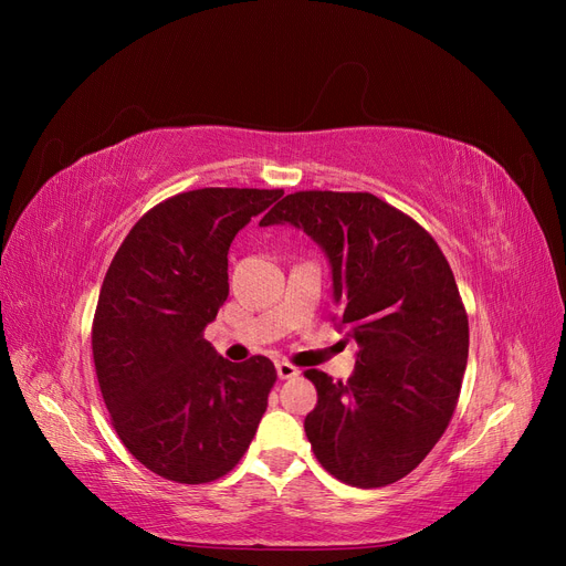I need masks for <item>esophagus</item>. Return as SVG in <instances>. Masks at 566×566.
<instances>
[{"mask_svg":"<svg viewBox=\"0 0 566 566\" xmlns=\"http://www.w3.org/2000/svg\"><path fill=\"white\" fill-rule=\"evenodd\" d=\"M301 374V369L295 367V365H291V363H286V360H282V363H277V376L282 378V380H289V378H295Z\"/></svg>","mask_w":566,"mask_h":566,"instance_id":"esophagus-1","label":"esophagus"}]
</instances>
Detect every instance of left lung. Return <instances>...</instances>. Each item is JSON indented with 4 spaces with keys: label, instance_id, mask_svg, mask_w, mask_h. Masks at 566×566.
Listing matches in <instances>:
<instances>
[{
    "label": "left lung",
    "instance_id": "left-lung-1",
    "mask_svg": "<svg viewBox=\"0 0 566 566\" xmlns=\"http://www.w3.org/2000/svg\"><path fill=\"white\" fill-rule=\"evenodd\" d=\"M277 222L305 229L328 254L339 323L360 348L346 382L305 371L318 392L305 418L314 457L344 484H395L459 403L468 314L452 268L422 224L369 192H293L259 224Z\"/></svg>",
    "mask_w": 566,
    "mask_h": 566
}]
</instances>
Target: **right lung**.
<instances>
[{
  "mask_svg": "<svg viewBox=\"0 0 566 566\" xmlns=\"http://www.w3.org/2000/svg\"><path fill=\"white\" fill-rule=\"evenodd\" d=\"M282 195L178 192L135 222L105 273L92 325L103 401L126 450L169 482L224 478L265 412L275 365L220 358L203 328L229 295L233 235Z\"/></svg>",
  "mask_w": 566,
  "mask_h": 566,
  "instance_id": "add662e5",
  "label": "right lung"
}]
</instances>
